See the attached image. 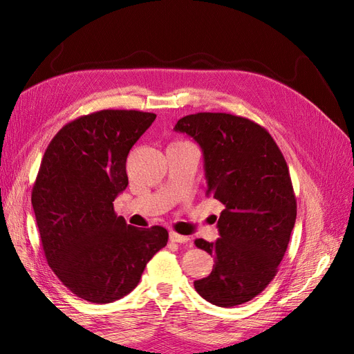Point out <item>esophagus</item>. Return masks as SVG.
I'll return each mask as SVG.
<instances>
[{
	"label": "esophagus",
	"mask_w": 354,
	"mask_h": 354,
	"mask_svg": "<svg viewBox=\"0 0 354 354\" xmlns=\"http://www.w3.org/2000/svg\"><path fill=\"white\" fill-rule=\"evenodd\" d=\"M169 241L171 242H177V243H189L190 239L187 236H183V234H178L176 232L169 233Z\"/></svg>",
	"instance_id": "1"
}]
</instances>
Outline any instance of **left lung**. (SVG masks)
<instances>
[{
	"label": "left lung",
	"mask_w": 354,
	"mask_h": 354,
	"mask_svg": "<svg viewBox=\"0 0 354 354\" xmlns=\"http://www.w3.org/2000/svg\"><path fill=\"white\" fill-rule=\"evenodd\" d=\"M174 130L201 146L207 195L224 205L220 238L195 241L216 263L195 289L218 307L250 301L276 276L295 224L286 160L266 128L242 116L201 112L181 118Z\"/></svg>",
	"instance_id": "8db88e82"
}]
</instances>
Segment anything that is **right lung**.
<instances>
[{"label":"right lung","mask_w":354,"mask_h":354,"mask_svg":"<svg viewBox=\"0 0 354 354\" xmlns=\"http://www.w3.org/2000/svg\"><path fill=\"white\" fill-rule=\"evenodd\" d=\"M156 115L106 109L80 116L53 137L32 187L42 250L60 282L85 301L130 294L168 242L160 226L138 229L113 211L128 186L127 156Z\"/></svg>","instance_id":"1"}]
</instances>
